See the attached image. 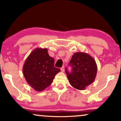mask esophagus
<instances>
[{
    "instance_id": "1",
    "label": "esophagus",
    "mask_w": 121,
    "mask_h": 121,
    "mask_svg": "<svg viewBox=\"0 0 121 121\" xmlns=\"http://www.w3.org/2000/svg\"><path fill=\"white\" fill-rule=\"evenodd\" d=\"M61 71H62V72H64V71H65V67L63 66L62 67H61Z\"/></svg>"
}]
</instances>
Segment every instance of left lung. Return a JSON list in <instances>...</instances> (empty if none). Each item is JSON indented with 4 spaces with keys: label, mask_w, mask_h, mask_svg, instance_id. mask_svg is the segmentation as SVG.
Wrapping results in <instances>:
<instances>
[{
    "label": "left lung",
    "mask_w": 121,
    "mask_h": 121,
    "mask_svg": "<svg viewBox=\"0 0 121 121\" xmlns=\"http://www.w3.org/2000/svg\"><path fill=\"white\" fill-rule=\"evenodd\" d=\"M69 65L72 68V72L69 73L65 68V73L70 85L75 89L85 90L95 81L97 73V65L95 59L89 54L75 53Z\"/></svg>",
    "instance_id": "left-lung-1"
}]
</instances>
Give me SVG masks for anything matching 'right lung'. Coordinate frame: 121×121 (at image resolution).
<instances>
[{"mask_svg": "<svg viewBox=\"0 0 121 121\" xmlns=\"http://www.w3.org/2000/svg\"><path fill=\"white\" fill-rule=\"evenodd\" d=\"M54 60L48 49L36 48L29 54L23 66L26 82L37 91H42L52 83L60 69L54 67Z\"/></svg>", "mask_w": 121, "mask_h": 121, "instance_id": "obj_1", "label": "right lung"}]
</instances>
